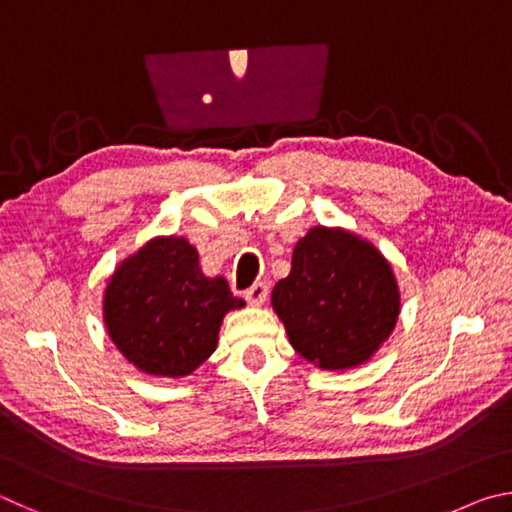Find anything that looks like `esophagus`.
I'll list each match as a JSON object with an SVG mask.
<instances>
[{
    "mask_svg": "<svg viewBox=\"0 0 512 512\" xmlns=\"http://www.w3.org/2000/svg\"><path fill=\"white\" fill-rule=\"evenodd\" d=\"M268 298V284L266 282H255L253 287L246 291V300L250 305H264Z\"/></svg>",
    "mask_w": 512,
    "mask_h": 512,
    "instance_id": "34e87169",
    "label": "esophagus"
}]
</instances>
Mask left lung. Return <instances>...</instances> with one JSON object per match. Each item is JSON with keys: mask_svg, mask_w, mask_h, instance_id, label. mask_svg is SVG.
I'll return each mask as SVG.
<instances>
[{"mask_svg": "<svg viewBox=\"0 0 512 512\" xmlns=\"http://www.w3.org/2000/svg\"><path fill=\"white\" fill-rule=\"evenodd\" d=\"M273 309L300 357L323 370L366 363L391 336L400 289L386 257L359 235L316 225L275 284Z\"/></svg>", "mask_w": 512, "mask_h": 512, "instance_id": "8db88e82", "label": "left lung"}]
</instances>
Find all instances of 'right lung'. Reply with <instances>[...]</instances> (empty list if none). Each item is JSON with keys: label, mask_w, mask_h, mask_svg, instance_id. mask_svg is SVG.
I'll return each mask as SVG.
<instances>
[{"label": "right lung", "mask_w": 512, "mask_h": 512, "mask_svg": "<svg viewBox=\"0 0 512 512\" xmlns=\"http://www.w3.org/2000/svg\"><path fill=\"white\" fill-rule=\"evenodd\" d=\"M246 302L225 277H207L185 237H155L124 259L103 293L117 350L155 377H185L216 350L221 320Z\"/></svg>", "instance_id": "add662e5"}]
</instances>
